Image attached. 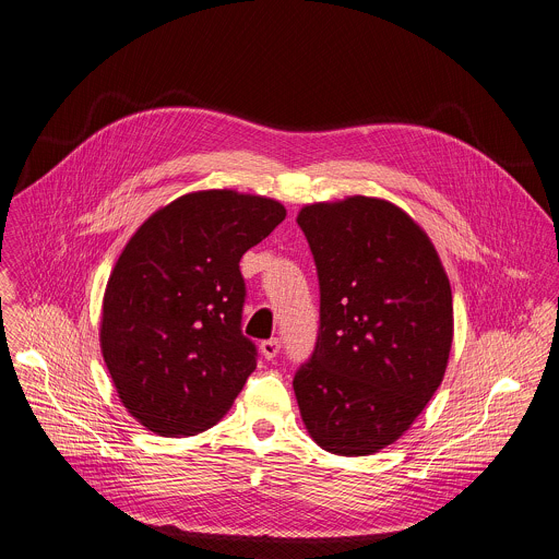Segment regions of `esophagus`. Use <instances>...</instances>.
<instances>
[{
  "mask_svg": "<svg viewBox=\"0 0 559 559\" xmlns=\"http://www.w3.org/2000/svg\"><path fill=\"white\" fill-rule=\"evenodd\" d=\"M259 349H261V354H263V358H265V360H272V358H276V356H278V352H281V341H278V338L263 341Z\"/></svg>",
  "mask_w": 559,
  "mask_h": 559,
  "instance_id": "1",
  "label": "esophagus"
}]
</instances>
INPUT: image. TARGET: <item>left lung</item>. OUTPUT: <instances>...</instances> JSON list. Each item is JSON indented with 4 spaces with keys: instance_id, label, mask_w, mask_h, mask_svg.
Here are the masks:
<instances>
[{
    "instance_id": "8db88e82",
    "label": "left lung",
    "mask_w": 559,
    "mask_h": 559,
    "mask_svg": "<svg viewBox=\"0 0 559 559\" xmlns=\"http://www.w3.org/2000/svg\"><path fill=\"white\" fill-rule=\"evenodd\" d=\"M319 276V336L294 392L310 437L379 452L423 414L448 367L452 292L431 238L399 205L354 194L298 214Z\"/></svg>"
}]
</instances>
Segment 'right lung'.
<instances>
[{"label":"right lung","mask_w":559,"mask_h":559,"mask_svg":"<svg viewBox=\"0 0 559 559\" xmlns=\"http://www.w3.org/2000/svg\"><path fill=\"white\" fill-rule=\"evenodd\" d=\"M285 216L270 197L197 190L128 240L105 289L100 349L122 405L147 431L201 433L234 405L257 367L240 328V259Z\"/></svg>","instance_id":"right-lung-1"}]
</instances>
